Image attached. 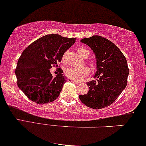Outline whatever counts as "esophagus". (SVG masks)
I'll return each instance as SVG.
<instances>
[{"instance_id":"obj_1","label":"esophagus","mask_w":146,"mask_h":146,"mask_svg":"<svg viewBox=\"0 0 146 146\" xmlns=\"http://www.w3.org/2000/svg\"><path fill=\"white\" fill-rule=\"evenodd\" d=\"M71 82L73 83H76V84H79V83H80V82H78V81H75V80H71Z\"/></svg>"}]
</instances>
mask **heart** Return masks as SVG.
<instances>
[{"mask_svg":"<svg viewBox=\"0 0 146 146\" xmlns=\"http://www.w3.org/2000/svg\"><path fill=\"white\" fill-rule=\"evenodd\" d=\"M78 52L79 54L84 58H87L90 55V51L87 48H84V47H79L78 48ZM62 61L65 62V57H64ZM88 63H89L92 68L95 67V62L93 60H90V61H88ZM89 73L90 70L86 66L80 68L70 67L66 69L65 71V74L66 76L75 81H80L82 80L84 77L88 75Z\"/></svg>","mask_w":146,"mask_h":146,"instance_id":"obj_1","label":"heart"}]
</instances>
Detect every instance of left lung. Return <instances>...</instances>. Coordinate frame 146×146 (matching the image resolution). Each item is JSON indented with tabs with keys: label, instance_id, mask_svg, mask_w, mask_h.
Here are the masks:
<instances>
[{
	"label": "left lung",
	"instance_id": "1",
	"mask_svg": "<svg viewBox=\"0 0 146 146\" xmlns=\"http://www.w3.org/2000/svg\"><path fill=\"white\" fill-rule=\"evenodd\" d=\"M80 41L95 54L96 72L94 76L97 79L87 82L89 90L79 98L91 109L109 107L127 86L129 70L125 57L114 43L101 36L93 35Z\"/></svg>",
	"mask_w": 146,
	"mask_h": 146
}]
</instances>
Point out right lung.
Instances as JSON below:
<instances>
[{"mask_svg": "<svg viewBox=\"0 0 146 146\" xmlns=\"http://www.w3.org/2000/svg\"><path fill=\"white\" fill-rule=\"evenodd\" d=\"M76 41V38L58 34L43 36L30 44L18 60L15 74L19 88L37 104L52 103L60 95L66 78L63 70L53 77L50 69L58 66L63 55Z\"/></svg>", "mask_w": 146, "mask_h": 146, "instance_id": "1", "label": "right lung"}]
</instances>
